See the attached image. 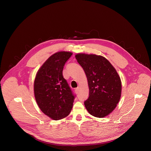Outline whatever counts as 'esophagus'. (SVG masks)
I'll list each match as a JSON object with an SVG mask.
<instances>
[{
	"instance_id": "1",
	"label": "esophagus",
	"mask_w": 151,
	"mask_h": 151,
	"mask_svg": "<svg viewBox=\"0 0 151 151\" xmlns=\"http://www.w3.org/2000/svg\"><path fill=\"white\" fill-rule=\"evenodd\" d=\"M79 90H80V88H79V87H78V88H76L75 90V93H76V94H78V93H79Z\"/></svg>"
}]
</instances>
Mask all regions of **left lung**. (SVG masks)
Returning a JSON list of instances; mask_svg holds the SVG:
<instances>
[{"mask_svg":"<svg viewBox=\"0 0 151 151\" xmlns=\"http://www.w3.org/2000/svg\"><path fill=\"white\" fill-rule=\"evenodd\" d=\"M75 58L88 80L89 97L84 102L85 108L97 118L109 115L121 96V81L116 69L101 55L79 53Z\"/></svg>","mask_w":151,"mask_h":151,"instance_id":"left-lung-1","label":"left lung"}]
</instances>
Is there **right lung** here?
<instances>
[{
  "label": "right lung",
  "mask_w": 151,
  "mask_h": 151,
  "mask_svg": "<svg viewBox=\"0 0 151 151\" xmlns=\"http://www.w3.org/2000/svg\"><path fill=\"white\" fill-rule=\"evenodd\" d=\"M72 54L69 51L55 52L42 64L36 75L35 100L41 111L53 120L66 118L72 109L75 96L63 76L64 64Z\"/></svg>",
  "instance_id": "add662e5"
}]
</instances>
